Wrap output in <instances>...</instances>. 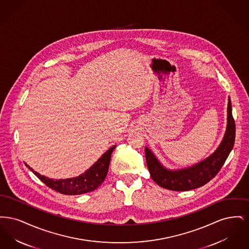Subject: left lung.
Here are the masks:
<instances>
[{"mask_svg":"<svg viewBox=\"0 0 249 249\" xmlns=\"http://www.w3.org/2000/svg\"><path fill=\"white\" fill-rule=\"evenodd\" d=\"M234 141L235 123L232 117L231 102L229 97L225 134L213 154L188 168L171 170L162 165L154 153L145 146L146 165L151 178L161 188L175 191L194 190L205 185L216 176L232 150Z\"/></svg>","mask_w":249,"mask_h":249,"instance_id":"obj_1","label":"left lung"}]
</instances>
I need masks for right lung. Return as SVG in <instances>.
Returning a JSON list of instances; mask_svg holds the SVG:
<instances>
[{
    "mask_svg": "<svg viewBox=\"0 0 249 249\" xmlns=\"http://www.w3.org/2000/svg\"><path fill=\"white\" fill-rule=\"evenodd\" d=\"M115 148H116V145L111 146L93 165L89 168L84 174L76 178L54 180V179L47 178L45 176H41L39 173H37L34 169H32L26 162L25 164L36 175L37 178H39L43 183H45L48 188L65 195H79V194L93 191L105 181L108 173L111 155Z\"/></svg>",
    "mask_w": 249,
    "mask_h": 249,
    "instance_id": "1",
    "label": "right lung"
}]
</instances>
